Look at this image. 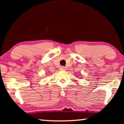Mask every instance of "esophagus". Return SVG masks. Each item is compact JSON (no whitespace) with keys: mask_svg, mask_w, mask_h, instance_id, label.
<instances>
[{"mask_svg":"<svg viewBox=\"0 0 124 124\" xmlns=\"http://www.w3.org/2000/svg\"><path fill=\"white\" fill-rule=\"evenodd\" d=\"M60 69V70H65V67H61Z\"/></svg>","mask_w":124,"mask_h":124,"instance_id":"1","label":"esophagus"}]
</instances>
